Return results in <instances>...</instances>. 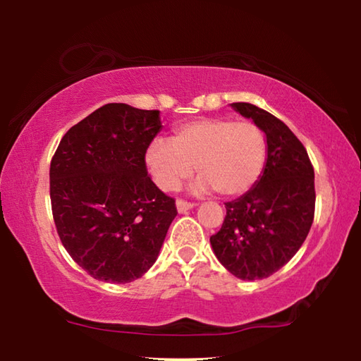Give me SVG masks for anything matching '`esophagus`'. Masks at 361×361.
I'll return each mask as SVG.
<instances>
[{"mask_svg":"<svg viewBox=\"0 0 361 361\" xmlns=\"http://www.w3.org/2000/svg\"><path fill=\"white\" fill-rule=\"evenodd\" d=\"M191 209H194V204L185 202V200H181V199L176 200V210H178V213H185Z\"/></svg>","mask_w":361,"mask_h":361,"instance_id":"obj_1","label":"esophagus"}]
</instances>
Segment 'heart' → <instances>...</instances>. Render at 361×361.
<instances>
[{
	"mask_svg": "<svg viewBox=\"0 0 361 361\" xmlns=\"http://www.w3.org/2000/svg\"><path fill=\"white\" fill-rule=\"evenodd\" d=\"M267 140L250 121L200 118L175 127L169 142L154 140L145 152V166L162 191H175L192 173L195 194L215 189L224 197L250 191L264 170Z\"/></svg>",
	"mask_w": 361,
	"mask_h": 361,
	"instance_id": "heart-1",
	"label": "heart"
}]
</instances>
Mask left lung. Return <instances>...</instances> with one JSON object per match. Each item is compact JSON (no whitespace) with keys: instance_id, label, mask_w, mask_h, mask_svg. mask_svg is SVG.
<instances>
[{"instance_id":"1","label":"left lung","mask_w":361,"mask_h":361,"mask_svg":"<svg viewBox=\"0 0 361 361\" xmlns=\"http://www.w3.org/2000/svg\"><path fill=\"white\" fill-rule=\"evenodd\" d=\"M252 119L267 140L266 166L256 185L226 202V218L210 237L213 253L242 280H259L285 266L314 221V169L307 151L288 126L252 103H231Z\"/></svg>"}]
</instances>
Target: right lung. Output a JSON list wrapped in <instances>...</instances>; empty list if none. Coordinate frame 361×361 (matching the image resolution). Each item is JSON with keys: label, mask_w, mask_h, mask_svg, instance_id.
<instances>
[{"label": "right lung", "mask_w": 361, "mask_h": 361, "mask_svg": "<svg viewBox=\"0 0 361 361\" xmlns=\"http://www.w3.org/2000/svg\"><path fill=\"white\" fill-rule=\"evenodd\" d=\"M162 129L156 109L108 103L65 133L52 157L60 240L89 276L129 283L154 264L175 200L148 176L145 152Z\"/></svg>", "instance_id": "1"}]
</instances>
